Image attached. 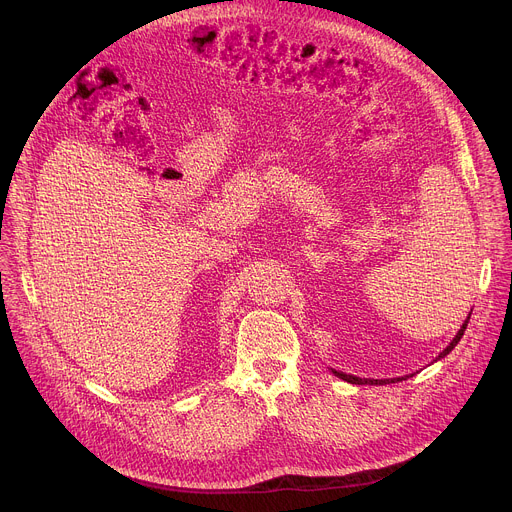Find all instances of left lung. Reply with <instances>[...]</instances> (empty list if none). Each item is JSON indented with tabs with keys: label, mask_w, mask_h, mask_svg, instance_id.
Here are the masks:
<instances>
[{
	"label": "left lung",
	"mask_w": 512,
	"mask_h": 512,
	"mask_svg": "<svg viewBox=\"0 0 512 512\" xmlns=\"http://www.w3.org/2000/svg\"><path fill=\"white\" fill-rule=\"evenodd\" d=\"M468 320H470V316L466 318V322L462 324V328L458 330V334H456V338L444 348V352H440V356L437 358H444L446 354H450L454 348H456V344L460 342V338L464 336V330H466V326H468ZM338 379H342V381H346V383H352V385H389V383H399V381H405V379H409V377H413V375H409V377H399V379H358V377H352V375H346V373H338V371H332Z\"/></svg>",
	"instance_id": "1"
}]
</instances>
